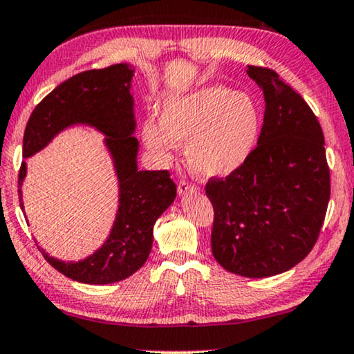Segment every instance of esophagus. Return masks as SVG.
Listing matches in <instances>:
<instances>
[{
    "label": "esophagus",
    "instance_id": "1",
    "mask_svg": "<svg viewBox=\"0 0 354 354\" xmlns=\"http://www.w3.org/2000/svg\"><path fill=\"white\" fill-rule=\"evenodd\" d=\"M195 191H197V187H195L194 184H191L189 181H186V179H184V181H179L178 183V192H179V195H187V194H192Z\"/></svg>",
    "mask_w": 354,
    "mask_h": 354
}]
</instances>
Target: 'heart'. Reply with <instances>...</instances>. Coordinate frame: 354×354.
Segmentation results:
<instances>
[{
	"label": "heart",
	"instance_id": "1",
	"mask_svg": "<svg viewBox=\"0 0 354 354\" xmlns=\"http://www.w3.org/2000/svg\"><path fill=\"white\" fill-rule=\"evenodd\" d=\"M261 131L254 100L225 86H207L168 98L162 122L146 119L143 141L152 154L168 160L178 141H189L187 160L195 175L225 178L245 165Z\"/></svg>",
	"mask_w": 354,
	"mask_h": 354
}]
</instances>
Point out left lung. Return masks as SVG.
<instances>
[{
    "label": "left lung",
    "instance_id": "obj_1",
    "mask_svg": "<svg viewBox=\"0 0 354 354\" xmlns=\"http://www.w3.org/2000/svg\"><path fill=\"white\" fill-rule=\"evenodd\" d=\"M266 100L262 130L245 165L211 178V250L230 273L266 278L305 259L330 197L324 135L313 111L273 70L248 66Z\"/></svg>",
    "mask_w": 354,
    "mask_h": 354
}]
</instances>
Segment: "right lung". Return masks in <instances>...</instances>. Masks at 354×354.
Instances as JSON below:
<instances>
[{
  "mask_svg": "<svg viewBox=\"0 0 354 354\" xmlns=\"http://www.w3.org/2000/svg\"><path fill=\"white\" fill-rule=\"evenodd\" d=\"M135 70L119 63L79 73L55 87L31 113L24 135V157L50 143L68 127L87 125L103 133L119 183V207L108 239L93 254L77 262L55 259L41 250L55 270L86 284H109L129 278L143 267L152 248L156 221L176 197V184L167 170H138L135 138V102L130 93ZM26 162L19 171V200Z\"/></svg>",
  "mask_w": 354,
  "mask_h": 354,
  "instance_id": "obj_1",
  "label": "right lung"
}]
</instances>
